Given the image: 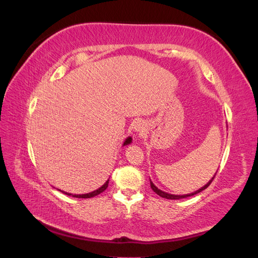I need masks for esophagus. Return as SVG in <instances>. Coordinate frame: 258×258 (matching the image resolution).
Here are the masks:
<instances>
[{"label": "esophagus", "mask_w": 258, "mask_h": 258, "mask_svg": "<svg viewBox=\"0 0 258 258\" xmlns=\"http://www.w3.org/2000/svg\"><path fill=\"white\" fill-rule=\"evenodd\" d=\"M134 130H135L136 134H138L139 136H143V133L145 132V126L143 123L138 122L134 126Z\"/></svg>", "instance_id": "esophagus-1"}]
</instances>
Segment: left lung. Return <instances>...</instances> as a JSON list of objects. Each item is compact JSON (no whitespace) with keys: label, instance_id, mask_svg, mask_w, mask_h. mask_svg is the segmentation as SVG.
<instances>
[{"label":"left lung","instance_id":"1","mask_svg":"<svg viewBox=\"0 0 258 258\" xmlns=\"http://www.w3.org/2000/svg\"><path fill=\"white\" fill-rule=\"evenodd\" d=\"M216 173H217V172H216ZM216 173H215V175H216ZM215 175H214V177H215ZM214 177H212V179L210 180V182H208L207 184H205L204 186H203V187H201L200 189L195 190L194 193L185 194V195H173V194H168V193H166V191H163V190H161V189H158V188L156 187V186H155L154 184H153V182H152L151 179H150V183H151V187H152V189L154 190L157 195H160L161 197H164V199H167V200H180V199H185V197L193 196V195H195V194H199V193H201L202 190H204L205 188H207V187H208V186H210V184L213 182Z\"/></svg>","mask_w":258,"mask_h":258}]
</instances>
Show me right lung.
I'll return each mask as SVG.
<instances>
[{
    "mask_svg": "<svg viewBox=\"0 0 258 258\" xmlns=\"http://www.w3.org/2000/svg\"><path fill=\"white\" fill-rule=\"evenodd\" d=\"M131 143H132V138H131V136H130V138H127V139L125 140L123 146L128 145V144H131ZM108 180H109V179H107L106 182L104 183V185H102L100 188H97V189L93 190V191H91V193H87V194H71V193H67V191H64V190H61V191H62V193H64V194L69 195V196L76 197V199H91V197H94V196H96V195H98V194H101L102 191H104V190H105V189L107 188ZM58 190H59V189H58Z\"/></svg>",
    "mask_w": 258,
    "mask_h": 258,
    "instance_id": "1",
    "label": "right lung"
}]
</instances>
